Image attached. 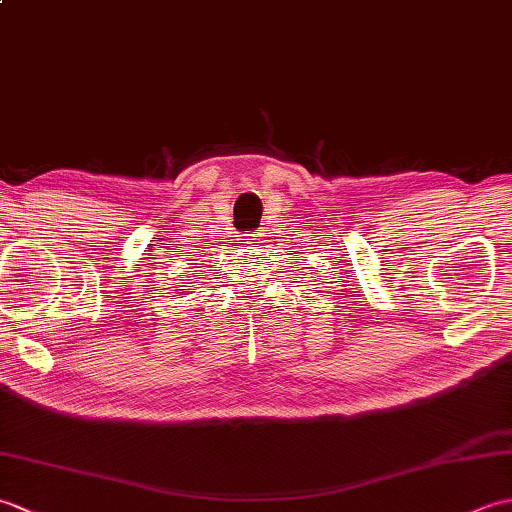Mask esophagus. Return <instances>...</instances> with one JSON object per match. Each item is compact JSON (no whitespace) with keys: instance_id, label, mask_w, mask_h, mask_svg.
I'll use <instances>...</instances> for the list:
<instances>
[{"instance_id":"esophagus-1","label":"esophagus","mask_w":512,"mask_h":512,"mask_svg":"<svg viewBox=\"0 0 512 512\" xmlns=\"http://www.w3.org/2000/svg\"><path fill=\"white\" fill-rule=\"evenodd\" d=\"M264 242V233H246L242 235V244L248 248H259Z\"/></svg>"}]
</instances>
